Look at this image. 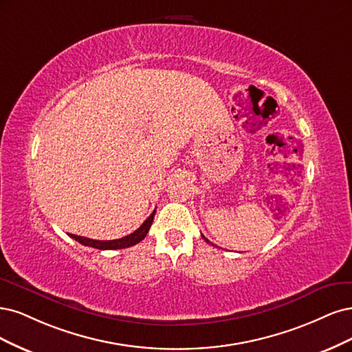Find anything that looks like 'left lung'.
Segmentation results:
<instances>
[{
    "label": "left lung",
    "instance_id": "left-lung-1",
    "mask_svg": "<svg viewBox=\"0 0 352 352\" xmlns=\"http://www.w3.org/2000/svg\"><path fill=\"white\" fill-rule=\"evenodd\" d=\"M201 236H203V238H205V235H201ZM205 240H206V238H205ZM206 241H208V243H210L209 240H206ZM210 244H212V243H210Z\"/></svg>",
    "mask_w": 352,
    "mask_h": 352
}]
</instances>
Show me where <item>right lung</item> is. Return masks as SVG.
<instances>
[{
	"label": "right lung",
	"mask_w": 352,
	"mask_h": 352,
	"mask_svg": "<svg viewBox=\"0 0 352 352\" xmlns=\"http://www.w3.org/2000/svg\"><path fill=\"white\" fill-rule=\"evenodd\" d=\"M155 212H152V214L149 218H147L142 225L140 228L135 230L134 232L122 236V238H118V240H109V241H99V240H92V238H86V236H80V235H74V234H70L72 238H74L76 241H78L83 245H87V247H94V248H98V250H118V248H127V247H131L134 244L140 243L143 238L146 236V234L149 232V228L153 222V218H155Z\"/></svg>",
	"instance_id": "1"
}]
</instances>
